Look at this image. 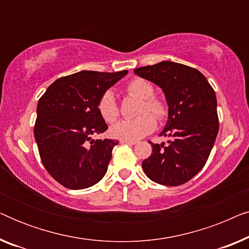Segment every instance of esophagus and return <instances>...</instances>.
<instances>
[{
	"instance_id": "obj_1",
	"label": "esophagus",
	"mask_w": 249,
	"mask_h": 249,
	"mask_svg": "<svg viewBox=\"0 0 249 249\" xmlns=\"http://www.w3.org/2000/svg\"><path fill=\"white\" fill-rule=\"evenodd\" d=\"M120 142H122V144H129V145H135L136 144L135 141H125V139H121Z\"/></svg>"
}]
</instances>
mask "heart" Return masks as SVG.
Wrapping results in <instances>:
<instances>
[{
  "instance_id": "heart-1",
  "label": "heart",
  "mask_w": 249,
  "mask_h": 249,
  "mask_svg": "<svg viewBox=\"0 0 249 249\" xmlns=\"http://www.w3.org/2000/svg\"><path fill=\"white\" fill-rule=\"evenodd\" d=\"M154 86L142 78H135L125 86V93L129 96L141 100L132 120H121L112 125L111 134L113 137L125 141H137L151 134L155 128V119L161 121L168 114V105L162 98L154 96ZM97 110L103 120L112 124L119 117V107L112 91L107 90L98 100Z\"/></svg>"
}]
</instances>
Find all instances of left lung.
Returning <instances> with one entry per match:
<instances>
[{
  "instance_id": "8db88e82",
  "label": "left lung",
  "mask_w": 249,
  "mask_h": 249,
  "mask_svg": "<svg viewBox=\"0 0 249 249\" xmlns=\"http://www.w3.org/2000/svg\"><path fill=\"white\" fill-rule=\"evenodd\" d=\"M162 88L169 118L161 136L168 144H152L142 161L145 175L160 185L180 186L194 178L209 159L219 131L216 96L203 73L185 64L162 61L134 70Z\"/></svg>"
}]
</instances>
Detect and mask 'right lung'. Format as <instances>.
Listing matches in <instances>:
<instances>
[{"label": "right lung", "instance_id": "add662e5", "mask_svg": "<svg viewBox=\"0 0 249 249\" xmlns=\"http://www.w3.org/2000/svg\"><path fill=\"white\" fill-rule=\"evenodd\" d=\"M128 73L80 72L61 77L37 104L34 135L46 171L69 189L95 185L107 173L113 139H91L107 129L97 103L108 88Z\"/></svg>", "mask_w": 249, "mask_h": 249}]
</instances>
